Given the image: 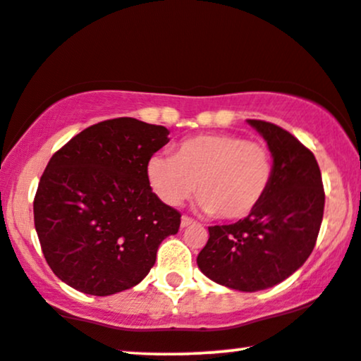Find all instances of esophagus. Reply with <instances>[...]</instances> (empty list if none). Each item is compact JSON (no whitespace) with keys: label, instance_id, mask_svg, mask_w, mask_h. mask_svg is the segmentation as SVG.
Segmentation results:
<instances>
[{"label":"esophagus","instance_id":"34e87169","mask_svg":"<svg viewBox=\"0 0 361 361\" xmlns=\"http://www.w3.org/2000/svg\"><path fill=\"white\" fill-rule=\"evenodd\" d=\"M195 221L188 218V216H181V228H188L190 224H193Z\"/></svg>","mask_w":361,"mask_h":361}]
</instances>
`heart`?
<instances>
[{
  "label": "heart",
  "instance_id": "obj_1",
  "mask_svg": "<svg viewBox=\"0 0 361 361\" xmlns=\"http://www.w3.org/2000/svg\"><path fill=\"white\" fill-rule=\"evenodd\" d=\"M271 152L233 133L186 138L175 155H153L147 178L153 193L168 206H180L198 193V208L221 219L236 221L252 213L272 183Z\"/></svg>",
  "mask_w": 361,
  "mask_h": 361
}]
</instances>
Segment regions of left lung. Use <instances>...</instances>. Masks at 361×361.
<instances>
[{"label":"left lung","mask_w":361,"mask_h":361,"mask_svg":"<svg viewBox=\"0 0 361 361\" xmlns=\"http://www.w3.org/2000/svg\"><path fill=\"white\" fill-rule=\"evenodd\" d=\"M267 142L272 183L262 203L234 224L209 226L196 257L216 284L256 292L292 276L314 251L324 218L325 193L314 153L284 128L247 120Z\"/></svg>","instance_id":"1"}]
</instances>
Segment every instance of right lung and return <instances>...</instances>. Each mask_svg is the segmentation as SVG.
<instances>
[{"mask_svg": "<svg viewBox=\"0 0 361 361\" xmlns=\"http://www.w3.org/2000/svg\"><path fill=\"white\" fill-rule=\"evenodd\" d=\"M168 128L104 120L57 150L35 196V226L52 272L72 289L112 295L137 286L181 214L152 191L147 163Z\"/></svg>", "mask_w": 361, "mask_h": 361, "instance_id": "1", "label": "right lung"}]
</instances>
